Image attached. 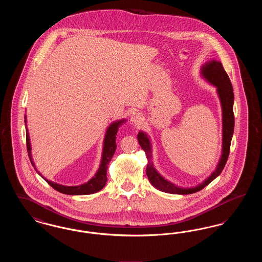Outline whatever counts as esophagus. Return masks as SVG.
<instances>
[{
  "instance_id": "esophagus-1",
  "label": "esophagus",
  "mask_w": 262,
  "mask_h": 262,
  "mask_svg": "<svg viewBox=\"0 0 262 262\" xmlns=\"http://www.w3.org/2000/svg\"><path fill=\"white\" fill-rule=\"evenodd\" d=\"M130 122L133 124H135V125H140L143 122V117H142V115L140 113H132V115H130Z\"/></svg>"
}]
</instances>
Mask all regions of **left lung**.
<instances>
[{
  "label": "left lung",
  "instance_id": "left-lung-1",
  "mask_svg": "<svg viewBox=\"0 0 262 262\" xmlns=\"http://www.w3.org/2000/svg\"><path fill=\"white\" fill-rule=\"evenodd\" d=\"M202 76L214 86L217 88V93L221 101L222 105V115H223V144H222V156L220 161L217 165L216 170L212 173L203 183L199 186L189 188H183L177 187L171 182L164 179L159 174L153 166L152 163V153H151V143L149 138L146 134L143 132H139L137 135V140L141 148L144 150L147 157V167H146V174L148 177L150 183L152 186L157 189L174 194H190L201 190L204 187L209 185L214 179H216L219 174L222 173L226 162L229 157L231 141L234 134V125H235V117H234V92L231 80L229 75H227L226 71L220 62L215 60L206 62L201 68Z\"/></svg>",
  "mask_w": 262,
  "mask_h": 262
}]
</instances>
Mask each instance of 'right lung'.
<instances>
[{"label": "right lung", "mask_w": 262, "mask_h": 262, "mask_svg": "<svg viewBox=\"0 0 262 262\" xmlns=\"http://www.w3.org/2000/svg\"><path fill=\"white\" fill-rule=\"evenodd\" d=\"M25 126H26V118L25 117ZM125 120H121V121H117L115 123H113L109 125V127L107 128L105 138H104V146H103V152H102V159L100 163L99 169L97 171V173L95 176L90 179L88 183L80 185V186H75V187H67V186H62L56 184L54 182H51L46 180L45 178H43L40 173L38 172L35 168V164L32 160L31 157V145H30V140H29V135L28 133L26 134V148L28 152V157L30 159V162L32 164V166L34 167V169L37 171L38 174H40L43 179H45V181L50 185L51 187L54 189L58 190L59 192H62L64 194H70V195H83V194H91V193H95L97 191L101 190L103 187H105L106 182H107V168H108V164L111 161L113 155L116 151V136L119 129V126L125 123ZM26 132H27V127H26Z\"/></svg>", "instance_id": "obj_1"}]
</instances>
